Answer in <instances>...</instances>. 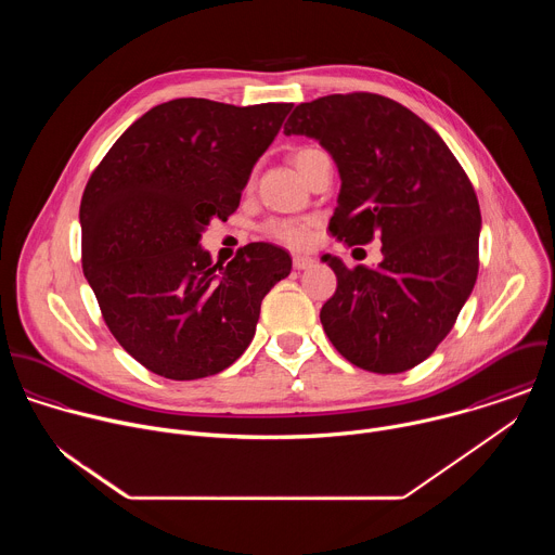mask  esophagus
<instances>
[{"label": "esophagus", "instance_id": "obj_1", "mask_svg": "<svg viewBox=\"0 0 555 555\" xmlns=\"http://www.w3.org/2000/svg\"><path fill=\"white\" fill-rule=\"evenodd\" d=\"M292 266H294V270H307V268L313 266V259L307 257V255H294Z\"/></svg>", "mask_w": 555, "mask_h": 555}]
</instances>
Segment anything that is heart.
<instances>
[{"label": "heart", "instance_id": "b5f03b06", "mask_svg": "<svg viewBox=\"0 0 555 555\" xmlns=\"http://www.w3.org/2000/svg\"><path fill=\"white\" fill-rule=\"evenodd\" d=\"M323 151L315 149V146H298V149L292 151V163L300 171L302 178H305L307 169L311 167V163ZM311 228H313V219L274 217V219H268L261 225V234L274 244H281V246H287V248H302L311 240Z\"/></svg>", "mask_w": 555, "mask_h": 555}]
</instances>
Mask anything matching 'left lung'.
<instances>
[{
  "mask_svg": "<svg viewBox=\"0 0 555 555\" xmlns=\"http://www.w3.org/2000/svg\"><path fill=\"white\" fill-rule=\"evenodd\" d=\"M285 133L319 140L343 189L330 232L345 246L382 242V263L336 272L321 323L343 358L371 373H404L450 334L479 274L481 208L439 133L404 105L351 92L300 103Z\"/></svg>",
  "mask_w": 555,
  "mask_h": 555,
  "instance_id": "8db88e82",
  "label": "left lung"
}]
</instances>
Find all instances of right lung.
Instances as JSON below:
<instances>
[{
	"mask_svg": "<svg viewBox=\"0 0 555 555\" xmlns=\"http://www.w3.org/2000/svg\"><path fill=\"white\" fill-rule=\"evenodd\" d=\"M292 103L234 107L178 99L149 109L107 151L81 199L83 272L103 321L144 369L215 375L255 338L263 296L289 255L248 244L223 268L199 236L240 208L255 163Z\"/></svg>",
	"mask_w": 555,
	"mask_h": 555,
	"instance_id": "1",
	"label": "right lung"
}]
</instances>
